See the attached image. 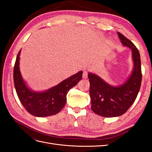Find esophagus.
I'll list each match as a JSON object with an SVG mask.
<instances>
[{
    "label": "esophagus",
    "mask_w": 152,
    "mask_h": 152,
    "mask_svg": "<svg viewBox=\"0 0 152 152\" xmlns=\"http://www.w3.org/2000/svg\"><path fill=\"white\" fill-rule=\"evenodd\" d=\"M87 75H88V72H87L86 70L84 71L83 75H82V77H83V79H87Z\"/></svg>",
    "instance_id": "esophagus-1"
}]
</instances>
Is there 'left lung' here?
<instances>
[{
    "mask_svg": "<svg viewBox=\"0 0 152 152\" xmlns=\"http://www.w3.org/2000/svg\"><path fill=\"white\" fill-rule=\"evenodd\" d=\"M122 44L132 50L134 69L127 80L121 86H110L98 75L89 73L91 109L100 116L113 117L125 113L134 102L140 89L142 73L138 49L130 40L117 32Z\"/></svg>",
    "mask_w": 152,
    "mask_h": 152,
    "instance_id": "left-lung-1",
    "label": "left lung"
}]
</instances>
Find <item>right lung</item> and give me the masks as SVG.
<instances>
[{
	"instance_id": "right-lung-1",
	"label": "right lung",
	"mask_w": 152,
	"mask_h": 152,
	"mask_svg": "<svg viewBox=\"0 0 152 152\" xmlns=\"http://www.w3.org/2000/svg\"><path fill=\"white\" fill-rule=\"evenodd\" d=\"M20 50L14 66V84L18 98L27 112L35 117H44L59 112L66 102V94L82 78V71L62 81L49 90L37 93L27 87L23 80L19 68Z\"/></svg>"
}]
</instances>
